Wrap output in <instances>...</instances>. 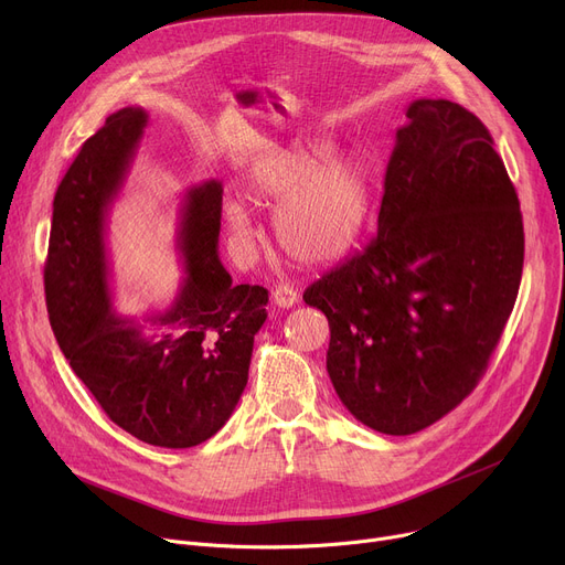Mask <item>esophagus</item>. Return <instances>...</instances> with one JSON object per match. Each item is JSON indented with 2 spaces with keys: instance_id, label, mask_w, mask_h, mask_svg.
Instances as JSON below:
<instances>
[{
  "instance_id": "esophagus-1",
  "label": "esophagus",
  "mask_w": 565,
  "mask_h": 565,
  "mask_svg": "<svg viewBox=\"0 0 565 565\" xmlns=\"http://www.w3.org/2000/svg\"><path fill=\"white\" fill-rule=\"evenodd\" d=\"M273 300L281 309H290V307H295V305L300 302V292L295 290L292 286H288V284H279L275 288V292H273Z\"/></svg>"
}]
</instances>
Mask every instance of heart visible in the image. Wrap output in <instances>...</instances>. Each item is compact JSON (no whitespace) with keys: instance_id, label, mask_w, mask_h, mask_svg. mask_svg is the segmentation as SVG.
<instances>
[{"instance_id":"1","label":"heart","mask_w":565,"mask_h":565,"mask_svg":"<svg viewBox=\"0 0 565 565\" xmlns=\"http://www.w3.org/2000/svg\"><path fill=\"white\" fill-rule=\"evenodd\" d=\"M328 137L267 146L247 167V190L263 203H277L273 228L279 247L307 265L343 258L371 220L375 169L362 153H333ZM226 220L241 243L252 241L243 203L226 205Z\"/></svg>"}]
</instances>
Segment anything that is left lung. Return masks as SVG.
<instances>
[{"instance_id": "left-lung-1", "label": "left lung", "mask_w": 565, "mask_h": 565, "mask_svg": "<svg viewBox=\"0 0 565 565\" xmlns=\"http://www.w3.org/2000/svg\"><path fill=\"white\" fill-rule=\"evenodd\" d=\"M405 116L377 235L305 290L330 322L341 403L384 435L428 428L477 387L524 263L520 201L488 128L444 98Z\"/></svg>"}]
</instances>
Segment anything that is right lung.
Listing matches in <instances>:
<instances>
[{
    "label": "right lung",
    "instance_id": "1",
    "mask_svg": "<svg viewBox=\"0 0 565 565\" xmlns=\"http://www.w3.org/2000/svg\"><path fill=\"white\" fill-rule=\"evenodd\" d=\"M146 126L141 107L114 111L58 183L45 302L58 348L107 417L153 447L190 449L228 422L247 387L267 290L233 286L224 270L222 183L205 181L183 196L185 277L171 307L141 318L114 309L105 228Z\"/></svg>",
    "mask_w": 565,
    "mask_h": 565
}]
</instances>
